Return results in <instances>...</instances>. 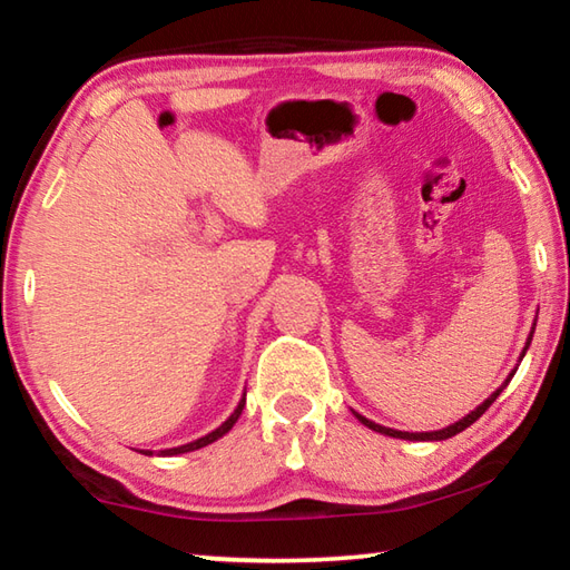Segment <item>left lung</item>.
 Returning a JSON list of instances; mask_svg holds the SVG:
<instances>
[{
	"label": "left lung",
	"instance_id": "obj_1",
	"mask_svg": "<svg viewBox=\"0 0 570 570\" xmlns=\"http://www.w3.org/2000/svg\"><path fill=\"white\" fill-rule=\"evenodd\" d=\"M530 340H533V332H530V336H528V342H525V350H528V344H530ZM525 350H523V354H520V360H523L525 356ZM513 374H515V370L510 372V377L503 382V387H498L493 394H490V397L480 404L478 410H472L468 417H462V420H458L455 424H450V428H442V430H438V432H400V430H392V428H382V424H377V422H372V420H366V417H362L360 412H354V417L360 420L364 428H370V430H374V432H382V435H390V438H400V440H448V438H455L458 432H462L465 428H470L472 422L475 420H480L482 417V412H485L490 404H493L495 400H498V394L503 392L505 387H508V382L513 380Z\"/></svg>",
	"mask_w": 570,
	"mask_h": 570
}]
</instances>
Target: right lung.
Returning a JSON list of instances; mask_svg holds the SVG:
<instances>
[{
	"label": "right lung",
	"instance_id": "obj_1",
	"mask_svg": "<svg viewBox=\"0 0 570 570\" xmlns=\"http://www.w3.org/2000/svg\"><path fill=\"white\" fill-rule=\"evenodd\" d=\"M244 404H246V397L238 402V407L234 410V414H230V417L220 424V428H216L214 432H208L206 438H200V440H193V442H188V445H180V448H170V450H160V455H166V458H170V455H180V452H193V450H200V448H206V445H210V442H216L218 438H224L226 432L234 428L236 424V420L240 417V410H244ZM146 455H153L150 450H146Z\"/></svg>",
	"mask_w": 570,
	"mask_h": 570
}]
</instances>
